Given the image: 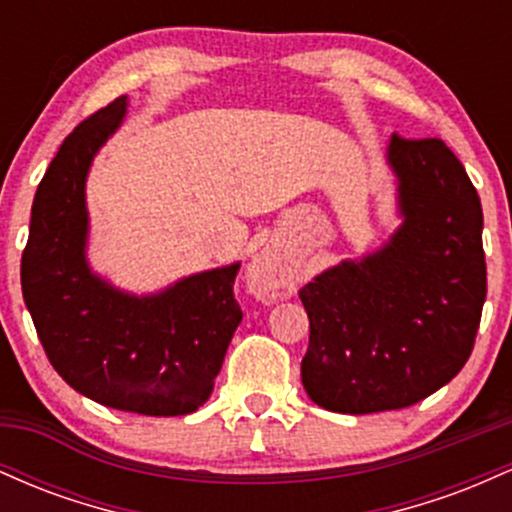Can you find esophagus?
Here are the masks:
<instances>
[{"label": "esophagus", "mask_w": 512, "mask_h": 512, "mask_svg": "<svg viewBox=\"0 0 512 512\" xmlns=\"http://www.w3.org/2000/svg\"><path fill=\"white\" fill-rule=\"evenodd\" d=\"M248 284L255 296L264 301H276L291 289L293 272L279 250L264 248L248 267Z\"/></svg>", "instance_id": "34e87169"}]
</instances>
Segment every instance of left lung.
<instances>
[{
  "instance_id": "8db88e82",
  "label": "left lung",
  "mask_w": 512,
  "mask_h": 512,
  "mask_svg": "<svg viewBox=\"0 0 512 512\" xmlns=\"http://www.w3.org/2000/svg\"><path fill=\"white\" fill-rule=\"evenodd\" d=\"M402 226L380 250L305 284L308 397L339 414L404 409L460 373L486 301L484 214L443 139L392 134Z\"/></svg>"
}]
</instances>
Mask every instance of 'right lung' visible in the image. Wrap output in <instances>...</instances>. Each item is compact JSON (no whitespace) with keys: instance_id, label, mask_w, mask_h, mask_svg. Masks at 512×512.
Segmentation results:
<instances>
[{"instance_id":"obj_1","label":"right lung","mask_w":512,"mask_h":512,"mask_svg":"<svg viewBox=\"0 0 512 512\" xmlns=\"http://www.w3.org/2000/svg\"><path fill=\"white\" fill-rule=\"evenodd\" d=\"M127 96L86 117L40 180L21 257V289L52 368L105 407L146 416L192 414L207 402L243 310L240 262L132 296L86 262V175L122 125Z\"/></svg>"}]
</instances>
